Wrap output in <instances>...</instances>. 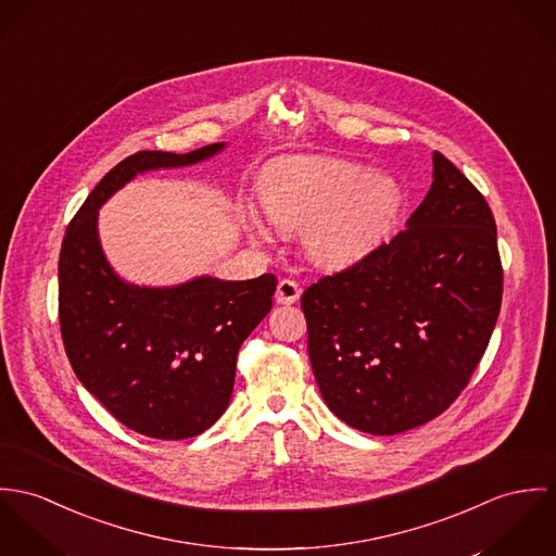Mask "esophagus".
Listing matches in <instances>:
<instances>
[{
	"label": "esophagus",
	"instance_id": "obj_1",
	"mask_svg": "<svg viewBox=\"0 0 556 556\" xmlns=\"http://www.w3.org/2000/svg\"><path fill=\"white\" fill-rule=\"evenodd\" d=\"M301 296V286L292 279H281L279 286H277V294H275V301L279 305H292L296 303Z\"/></svg>",
	"mask_w": 556,
	"mask_h": 556
}]
</instances>
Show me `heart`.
<instances>
[{
  "instance_id": "1",
  "label": "heart",
  "mask_w": 556,
  "mask_h": 556,
  "mask_svg": "<svg viewBox=\"0 0 556 556\" xmlns=\"http://www.w3.org/2000/svg\"><path fill=\"white\" fill-rule=\"evenodd\" d=\"M260 202L268 219L283 230L305 228L308 257L326 268H341L363 257L390 228L399 186L369 168L339 160L299 155L275 162L260 179ZM257 241L268 230L249 217Z\"/></svg>"
}]
</instances>
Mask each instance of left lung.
<instances>
[{
    "mask_svg": "<svg viewBox=\"0 0 556 556\" xmlns=\"http://www.w3.org/2000/svg\"><path fill=\"white\" fill-rule=\"evenodd\" d=\"M503 299L486 198L432 153V186L390 243L303 292L308 361L330 412L396 434L443 414L480 365Z\"/></svg>",
    "mask_w": 556,
    "mask_h": 556,
    "instance_id": "1",
    "label": "left lung"
}]
</instances>
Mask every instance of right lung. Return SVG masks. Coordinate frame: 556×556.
Wrapping results in <instances>:
<instances>
[{"instance_id": "obj_1", "label": "right lung", "mask_w": 556, "mask_h": 556, "mask_svg": "<svg viewBox=\"0 0 556 556\" xmlns=\"http://www.w3.org/2000/svg\"><path fill=\"white\" fill-rule=\"evenodd\" d=\"M222 147L125 157L65 228L60 328L67 361L113 418L144 437L187 439L219 420L232 396L239 350L273 307L277 277H200L166 290L127 286L100 249L98 208L138 173L187 166Z\"/></svg>"}]
</instances>
